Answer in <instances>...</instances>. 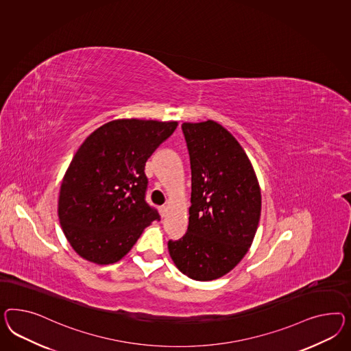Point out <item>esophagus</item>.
Wrapping results in <instances>:
<instances>
[{
  "mask_svg": "<svg viewBox=\"0 0 351 351\" xmlns=\"http://www.w3.org/2000/svg\"><path fill=\"white\" fill-rule=\"evenodd\" d=\"M160 213H161L162 217H165L166 213H167V206H161L160 207Z\"/></svg>",
  "mask_w": 351,
  "mask_h": 351,
  "instance_id": "obj_1",
  "label": "esophagus"
}]
</instances>
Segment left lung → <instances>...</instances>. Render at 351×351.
<instances>
[{
  "mask_svg": "<svg viewBox=\"0 0 351 351\" xmlns=\"http://www.w3.org/2000/svg\"><path fill=\"white\" fill-rule=\"evenodd\" d=\"M181 128L191 169L189 226L167 245L180 272L210 281L228 274L252 245L261 188L247 153L223 126L208 120Z\"/></svg>",
  "mask_w": 351,
  "mask_h": 351,
  "instance_id": "8db88e82",
  "label": "left lung"
}]
</instances>
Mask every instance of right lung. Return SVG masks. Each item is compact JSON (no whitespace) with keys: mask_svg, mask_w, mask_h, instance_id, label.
I'll return each instance as SVG.
<instances>
[{"mask_svg":"<svg viewBox=\"0 0 351 351\" xmlns=\"http://www.w3.org/2000/svg\"><path fill=\"white\" fill-rule=\"evenodd\" d=\"M176 121L121 119L104 123L79 147L58 195V218L82 258L111 265L126 256L160 216L145 202V162Z\"/></svg>","mask_w":351,"mask_h":351,"instance_id":"right-lung-1","label":"right lung"}]
</instances>
